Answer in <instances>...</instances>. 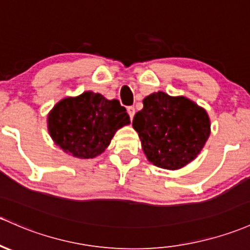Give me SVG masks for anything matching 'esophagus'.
<instances>
[{
	"instance_id": "1",
	"label": "esophagus",
	"mask_w": 250,
	"mask_h": 250,
	"mask_svg": "<svg viewBox=\"0 0 250 250\" xmlns=\"http://www.w3.org/2000/svg\"><path fill=\"white\" fill-rule=\"evenodd\" d=\"M127 113H128V115H130V119L132 120V119H133V117H135V113H136L135 107H133V106L127 107Z\"/></svg>"
}]
</instances>
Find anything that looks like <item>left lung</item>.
I'll return each instance as SVG.
<instances>
[{
	"instance_id": "obj_1",
	"label": "left lung",
	"mask_w": 250,
	"mask_h": 250,
	"mask_svg": "<svg viewBox=\"0 0 250 250\" xmlns=\"http://www.w3.org/2000/svg\"><path fill=\"white\" fill-rule=\"evenodd\" d=\"M142 149L156 167L178 170L197 158L211 133L208 112L185 96L156 92L132 122Z\"/></svg>"
}]
</instances>
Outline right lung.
<instances>
[{"mask_svg": "<svg viewBox=\"0 0 250 250\" xmlns=\"http://www.w3.org/2000/svg\"><path fill=\"white\" fill-rule=\"evenodd\" d=\"M130 124L125 107L88 90L66 96L47 114V130L53 143L72 157L94 158L109 146L115 132Z\"/></svg>", "mask_w": 250, "mask_h": 250, "instance_id": "1", "label": "right lung"}]
</instances>
